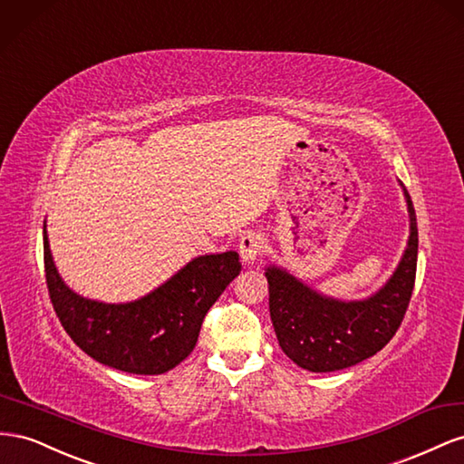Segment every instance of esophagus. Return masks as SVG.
<instances>
[{
    "label": "esophagus",
    "mask_w": 464,
    "mask_h": 464,
    "mask_svg": "<svg viewBox=\"0 0 464 464\" xmlns=\"http://www.w3.org/2000/svg\"><path fill=\"white\" fill-rule=\"evenodd\" d=\"M264 246H266V239L258 231H250L241 237L239 241V255L243 262H255L260 255Z\"/></svg>",
    "instance_id": "obj_1"
}]
</instances>
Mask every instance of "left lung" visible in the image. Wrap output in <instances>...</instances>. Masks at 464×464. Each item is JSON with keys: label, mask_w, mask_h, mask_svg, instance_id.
I'll list each match as a JSON object with an SVG mask.
<instances>
[{"label": "left lung", "mask_w": 464, "mask_h": 464, "mask_svg": "<svg viewBox=\"0 0 464 464\" xmlns=\"http://www.w3.org/2000/svg\"><path fill=\"white\" fill-rule=\"evenodd\" d=\"M410 211V239L399 268L379 294L342 303L316 294L280 268H268L270 316L284 353L299 367L328 373L375 355L399 330L412 297L418 264L416 211Z\"/></svg>", "instance_id": "obj_1"}]
</instances>
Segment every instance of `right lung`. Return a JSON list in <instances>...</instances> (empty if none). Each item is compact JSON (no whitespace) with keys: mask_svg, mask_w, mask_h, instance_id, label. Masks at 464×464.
Wrapping results in <instances>:
<instances>
[{"mask_svg":"<svg viewBox=\"0 0 464 464\" xmlns=\"http://www.w3.org/2000/svg\"><path fill=\"white\" fill-rule=\"evenodd\" d=\"M48 295L70 338L92 360L136 375H161L194 350L204 316L233 277L237 253L198 256L167 284L126 305L79 297L62 282L44 229Z\"/></svg>","mask_w":464,"mask_h":464,"instance_id":"obj_1","label":"right lung"}]
</instances>
